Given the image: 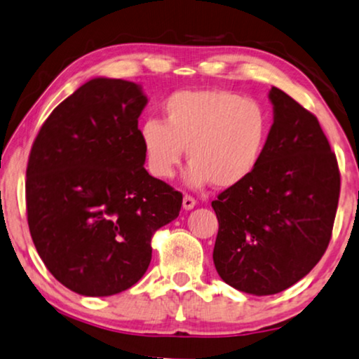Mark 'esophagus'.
I'll return each instance as SVG.
<instances>
[{
	"label": "esophagus",
	"mask_w": 359,
	"mask_h": 359,
	"mask_svg": "<svg viewBox=\"0 0 359 359\" xmlns=\"http://www.w3.org/2000/svg\"><path fill=\"white\" fill-rule=\"evenodd\" d=\"M195 205H196V200L190 195H185L184 200H182V206H184V210H191Z\"/></svg>",
	"instance_id": "1"
}]
</instances>
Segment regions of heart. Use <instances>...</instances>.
Masks as SVG:
<instances>
[{
    "label": "heart",
    "mask_w": 359,
    "mask_h": 359,
    "mask_svg": "<svg viewBox=\"0 0 359 359\" xmlns=\"http://www.w3.org/2000/svg\"><path fill=\"white\" fill-rule=\"evenodd\" d=\"M165 122L146 118L140 140L149 172L168 180L184 159L190 187L239 185L254 172L269 138V114L257 100L224 89L180 90L164 104Z\"/></svg>",
    "instance_id": "1"
}]
</instances>
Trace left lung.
<instances>
[{
    "label": "left lung",
    "mask_w": 359,
    "mask_h": 359,
    "mask_svg": "<svg viewBox=\"0 0 359 359\" xmlns=\"http://www.w3.org/2000/svg\"><path fill=\"white\" fill-rule=\"evenodd\" d=\"M273 125L254 172L218 195L213 262L242 292L276 294L309 273L330 242L340 195L335 153L319 120L271 88Z\"/></svg>",
    "instance_id": "left-lung-1"
}]
</instances>
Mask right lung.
<instances>
[{
  "label": "right lung",
  "instance_id": "right-lung-1",
  "mask_svg": "<svg viewBox=\"0 0 359 359\" xmlns=\"http://www.w3.org/2000/svg\"><path fill=\"white\" fill-rule=\"evenodd\" d=\"M140 84L94 78L50 114L30 149L27 223L50 273L78 294L128 290L148 270L151 237L182 194L144 169Z\"/></svg>",
  "mask_w": 359,
  "mask_h": 359
}]
</instances>
